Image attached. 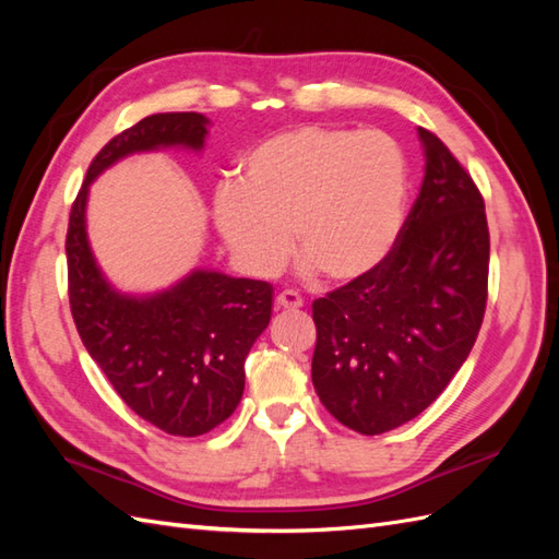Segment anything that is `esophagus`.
I'll list each match as a JSON object with an SVG mask.
<instances>
[{
	"label": "esophagus",
	"instance_id": "34e87169",
	"mask_svg": "<svg viewBox=\"0 0 559 559\" xmlns=\"http://www.w3.org/2000/svg\"><path fill=\"white\" fill-rule=\"evenodd\" d=\"M276 305L281 307V310H300L302 298L295 290H283L276 298Z\"/></svg>",
	"mask_w": 559,
	"mask_h": 559
}]
</instances>
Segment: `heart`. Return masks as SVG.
I'll return each instance as SVG.
<instances>
[{
  "label": "heart",
  "instance_id": "b5f03b06",
  "mask_svg": "<svg viewBox=\"0 0 559 559\" xmlns=\"http://www.w3.org/2000/svg\"><path fill=\"white\" fill-rule=\"evenodd\" d=\"M408 163L382 132L302 124L240 158L213 197V223L237 261L273 276L290 254L302 271L353 283L384 264L406 218Z\"/></svg>",
  "mask_w": 559,
  "mask_h": 559
}]
</instances>
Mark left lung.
Masks as SVG:
<instances>
[{
    "instance_id": "1",
    "label": "left lung",
    "mask_w": 559,
    "mask_h": 559,
    "mask_svg": "<svg viewBox=\"0 0 559 559\" xmlns=\"http://www.w3.org/2000/svg\"><path fill=\"white\" fill-rule=\"evenodd\" d=\"M420 194L396 247L370 276L312 305V384L350 430L382 435L413 420L466 362L488 300L490 235L471 175L432 132Z\"/></svg>"
}]
</instances>
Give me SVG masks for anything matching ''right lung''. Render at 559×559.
Returning a JSON list of instances; mask_svg holds the SVG:
<instances>
[{
  "mask_svg": "<svg viewBox=\"0 0 559 559\" xmlns=\"http://www.w3.org/2000/svg\"><path fill=\"white\" fill-rule=\"evenodd\" d=\"M209 117L160 112L124 129L93 158L67 230L69 305L79 336L117 394L141 418L177 437H199L228 420L245 391V358L271 322L266 281L194 269L170 288L117 290L86 233L88 189L134 153L201 151Z\"/></svg>",
  "mask_w": 559,
  "mask_h": 559,
  "instance_id": "1",
  "label": "right lung"
}]
</instances>
